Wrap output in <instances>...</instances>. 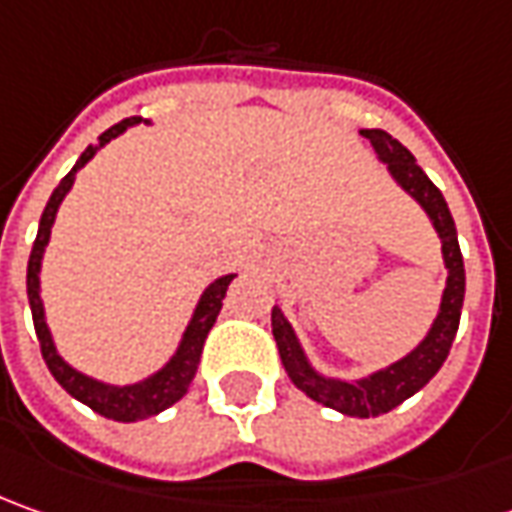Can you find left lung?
<instances>
[{
    "mask_svg": "<svg viewBox=\"0 0 512 512\" xmlns=\"http://www.w3.org/2000/svg\"><path fill=\"white\" fill-rule=\"evenodd\" d=\"M362 135L377 150L379 161L388 164V172L397 178V184L422 203V209L431 215L433 226L442 238L448 286L442 294V306H439V314L433 320V328L408 357H402L394 365H388L385 371H377V374L360 379V382H337V379L320 377L306 362V354H303V348L297 343V337H294V331H291L280 309H272V334L286 374L303 394H309L314 402H323L326 408H334L345 416L368 419V416L388 414L408 397H414L419 388H425L436 377L442 362L448 360L453 337L459 331L462 303H465V263H462V249L456 240V226L450 218L448 203L442 198V192L436 189V184L416 164L414 155L385 130H362Z\"/></svg>",
    "mask_w": 512,
    "mask_h": 512,
    "instance_id": "1",
    "label": "left lung"
}]
</instances>
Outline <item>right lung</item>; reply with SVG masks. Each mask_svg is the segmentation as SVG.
Here are the masks:
<instances>
[{
    "instance_id": "right-lung-1",
    "label": "right lung",
    "mask_w": 512,
    "mask_h": 512,
    "mask_svg": "<svg viewBox=\"0 0 512 512\" xmlns=\"http://www.w3.org/2000/svg\"><path fill=\"white\" fill-rule=\"evenodd\" d=\"M138 121H141L138 115L118 121V124L110 127L107 133L98 135V144H93V147H87V150L81 152L76 167L70 169L62 178V184L53 189L45 212H42V221H39V232H36L33 249H30V260H27V300H30L33 326H36L39 348H42V357H45L50 374L56 377V382L62 385L70 397H76L79 402H84L87 408H93L96 414L107 416V419H115V422L150 419V416L161 414L164 408L175 405L178 399L184 397L186 388H189L192 379H195V371H198L206 334H209V328L215 326V320H218V314H221L226 289H229V283H232V277H235V274H226V277L215 280L209 289L203 291L201 303H198V309L192 314V323L186 328L181 348L175 351V357H172L158 374H152L150 379H144V382H138V385L115 388V385L96 382V379L79 374L76 368H70V365L56 354V345L50 340V331H47L45 323L42 297H39V269H42V255H45L47 238H50V226L56 221V209H59V203H62L64 195L70 192V186H73V178H76L79 167H84V164L96 155L98 147H104L107 141H113L115 135H121L127 127H133Z\"/></svg>"
}]
</instances>
